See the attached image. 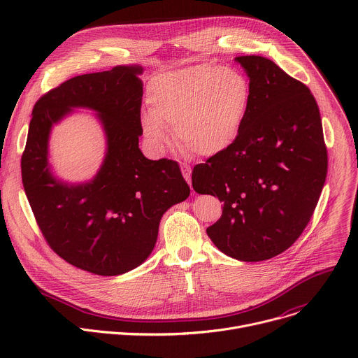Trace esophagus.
<instances>
[{"instance_id":"34e87169","label":"esophagus","mask_w":358,"mask_h":358,"mask_svg":"<svg viewBox=\"0 0 358 358\" xmlns=\"http://www.w3.org/2000/svg\"><path fill=\"white\" fill-rule=\"evenodd\" d=\"M181 173H182V176H184L185 181L191 185V167H189L188 164L182 163V164H181Z\"/></svg>"}]
</instances>
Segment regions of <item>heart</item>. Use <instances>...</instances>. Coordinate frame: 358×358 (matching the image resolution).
<instances>
[{
	"mask_svg": "<svg viewBox=\"0 0 358 358\" xmlns=\"http://www.w3.org/2000/svg\"><path fill=\"white\" fill-rule=\"evenodd\" d=\"M150 110L141 115L145 138L159 150L177 141L194 155L215 156L236 143L248 117L252 86L239 71L210 64L185 66L151 79Z\"/></svg>",
	"mask_w": 358,
	"mask_h": 358,
	"instance_id": "b5f03b06",
	"label": "heart"
}]
</instances>
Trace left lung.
Returning a JSON list of instances; mask_svg holds the SVG:
<instances>
[{
	"label": "left lung",
	"instance_id": "left-lung-1",
	"mask_svg": "<svg viewBox=\"0 0 358 358\" xmlns=\"http://www.w3.org/2000/svg\"><path fill=\"white\" fill-rule=\"evenodd\" d=\"M252 86L241 136L196 164L192 188L224 202L207 228L215 246L243 262L271 259L308 227L327 174V148L315 96L273 61L235 58Z\"/></svg>",
	"mask_w": 358,
	"mask_h": 358
}]
</instances>
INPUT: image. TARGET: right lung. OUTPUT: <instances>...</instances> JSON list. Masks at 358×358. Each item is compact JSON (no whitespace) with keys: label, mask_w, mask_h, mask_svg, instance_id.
Returning <instances> with one entry per match:
<instances>
[{"label":"right lung","mask_w":358,"mask_h":358,"mask_svg":"<svg viewBox=\"0 0 358 358\" xmlns=\"http://www.w3.org/2000/svg\"><path fill=\"white\" fill-rule=\"evenodd\" d=\"M138 65L75 76L39 97L21 159L22 184L36 224L57 255L100 276L141 265L155 249L163 214L188 198L177 162L148 160L138 148L143 82ZM73 107L99 115L107 157L89 183L55 179L47 163L52 126Z\"/></svg>","instance_id":"add662e5"}]
</instances>
